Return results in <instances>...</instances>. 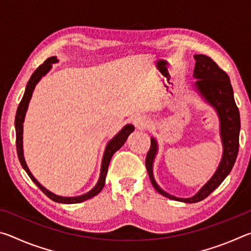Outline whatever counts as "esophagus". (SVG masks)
Masks as SVG:
<instances>
[{"label": "esophagus", "mask_w": 251, "mask_h": 251, "mask_svg": "<svg viewBox=\"0 0 251 251\" xmlns=\"http://www.w3.org/2000/svg\"><path fill=\"white\" fill-rule=\"evenodd\" d=\"M133 124L136 128H144L147 124V120L142 115H137L133 118Z\"/></svg>", "instance_id": "esophagus-1"}]
</instances>
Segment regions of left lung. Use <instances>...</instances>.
Wrapping results in <instances>:
<instances>
[{
    "mask_svg": "<svg viewBox=\"0 0 251 251\" xmlns=\"http://www.w3.org/2000/svg\"><path fill=\"white\" fill-rule=\"evenodd\" d=\"M194 58L196 61L194 77L198 79L195 83V87L208 103L214 106L220 120V135H222L224 145V154L219 167L216 171L215 175L210 178V180L194 197L177 198L159 188L152 176V161H154L157 151V143L154 138L151 139V148L147 152L145 160L148 176L151 178V185L154 186L157 192L173 201L188 203L198 202L209 196L229 175L236 161L238 150H239L240 131L239 109H238L235 99H233V91L229 76L206 55L197 54L194 55Z\"/></svg>",
    "mask_w": 251,
    "mask_h": 251,
    "instance_id": "left-lung-1",
    "label": "left lung"
}]
</instances>
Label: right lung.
<instances>
[{"instance_id": "right-lung-1", "label": "right lung", "mask_w": 251, "mask_h": 251, "mask_svg": "<svg viewBox=\"0 0 251 251\" xmlns=\"http://www.w3.org/2000/svg\"><path fill=\"white\" fill-rule=\"evenodd\" d=\"M57 59L55 56H52L46 59V61L43 63V64L40 65L35 72L32 74L31 78H29L28 83L26 85V88H25V93L23 95L22 100L20 101L18 110H16V116H15V129H16V151H18V156L20 159V163L22 165V167L25 169V172L27 173V175L31 177V179L35 182V185L39 187V188L43 192L46 196H48L50 199H52L53 201L56 202H61V203H77V202H82L87 201L92 197L96 196L97 194L100 193V190L103 189V187L105 185V178L106 175H107V171H108V165L109 161L112 159L113 155L120 150V148L124 145L126 139L130 133L134 131V126L133 125H126L124 128H123L120 133H118L115 137H114L112 141H110L107 146H106V150L104 152V157H103V161H101V169H100V180L97 182V185L93 188L91 192H88L87 194L83 195V196H78V197H61L57 196V195H54L53 193L49 192L48 189L44 188L39 181H37L35 178L33 177L31 172L28 171V168L26 166V163L24 160V156H23V145H22V138H23V122H24V117H25V113H26L27 106L29 103V100H31L32 93L34 91V87L35 85L39 83V80L42 78V76L45 75L50 70L53 63H56Z\"/></svg>"}]
</instances>
